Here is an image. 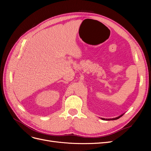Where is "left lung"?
I'll use <instances>...</instances> for the list:
<instances>
[{"label": "left lung", "instance_id": "left-lung-1", "mask_svg": "<svg viewBox=\"0 0 151 151\" xmlns=\"http://www.w3.org/2000/svg\"><path fill=\"white\" fill-rule=\"evenodd\" d=\"M123 116V115H121L120 116H118V117H116V118H109V119H105V118H101V119L102 120H117V119H118V118H120L121 116Z\"/></svg>", "mask_w": 151, "mask_h": 151}]
</instances>
